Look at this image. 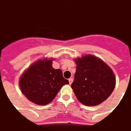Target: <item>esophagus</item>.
Returning <instances> with one entry per match:
<instances>
[{
	"label": "esophagus",
	"instance_id": "34e87169",
	"mask_svg": "<svg viewBox=\"0 0 131 131\" xmlns=\"http://www.w3.org/2000/svg\"><path fill=\"white\" fill-rule=\"evenodd\" d=\"M73 82V78H70V79H69V83H70V84L71 85L72 84V83Z\"/></svg>",
	"mask_w": 131,
	"mask_h": 131
}]
</instances>
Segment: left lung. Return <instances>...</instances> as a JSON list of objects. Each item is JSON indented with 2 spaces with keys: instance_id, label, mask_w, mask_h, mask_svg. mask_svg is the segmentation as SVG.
<instances>
[{
  "instance_id": "obj_1",
  "label": "left lung",
  "mask_w": 131,
  "mask_h": 131,
  "mask_svg": "<svg viewBox=\"0 0 131 131\" xmlns=\"http://www.w3.org/2000/svg\"><path fill=\"white\" fill-rule=\"evenodd\" d=\"M76 72L71 85L80 102L85 106L99 105L113 92L116 78L104 61L91 54L75 58Z\"/></svg>"
}]
</instances>
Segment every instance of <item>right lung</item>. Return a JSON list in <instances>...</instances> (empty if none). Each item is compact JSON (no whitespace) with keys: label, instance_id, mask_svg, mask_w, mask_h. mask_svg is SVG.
<instances>
[{"label":"right lung","instance_id":"right-lung-1","mask_svg":"<svg viewBox=\"0 0 131 131\" xmlns=\"http://www.w3.org/2000/svg\"><path fill=\"white\" fill-rule=\"evenodd\" d=\"M53 59L45 58L32 63L20 76L19 85L25 97L38 105L51 102L63 85L69 84L60 69L52 67Z\"/></svg>","mask_w":131,"mask_h":131}]
</instances>
